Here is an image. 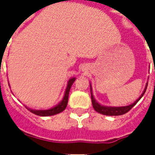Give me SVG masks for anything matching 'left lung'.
I'll use <instances>...</instances> for the list:
<instances>
[{"label":"left lung","instance_id":"1","mask_svg":"<svg viewBox=\"0 0 155 155\" xmlns=\"http://www.w3.org/2000/svg\"><path fill=\"white\" fill-rule=\"evenodd\" d=\"M147 87V83L146 87H145V89H144L142 94L140 95V97L137 99L134 104L128 105V106H122V107H108V106L101 105V104H98V103L96 101V99L94 98V97H93L91 85V102H92L93 108H94V110H96L97 112H98V113L102 114V115H105V116H121V115H123V114H126V113L131 110L134 105L139 102V100L143 97L144 93L146 92Z\"/></svg>","mask_w":155,"mask_h":155}]
</instances>
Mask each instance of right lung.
<instances>
[{
    "mask_svg": "<svg viewBox=\"0 0 155 155\" xmlns=\"http://www.w3.org/2000/svg\"><path fill=\"white\" fill-rule=\"evenodd\" d=\"M76 80V78H71L70 80L68 81V84H67V87H66V90H65V92L64 95V97H63L62 101L59 103L58 104H57L56 106H54L53 108L49 109V110H32V109H29L26 107L27 110H29L30 112H32L33 114L37 115L39 116H54L56 114H58L60 112H62L64 110H65L67 104H68V97H69V92H70V90H71V87L72 85V84L74 83V81Z\"/></svg>",
    "mask_w": 155,
    "mask_h": 155,
    "instance_id": "right-lung-1",
    "label": "right lung"
}]
</instances>
